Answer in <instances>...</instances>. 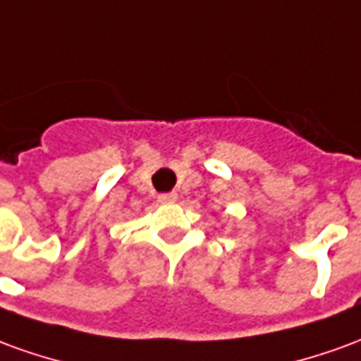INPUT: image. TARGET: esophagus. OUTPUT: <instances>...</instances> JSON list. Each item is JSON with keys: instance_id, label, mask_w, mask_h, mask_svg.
<instances>
[{"instance_id": "esophagus-1", "label": "esophagus", "mask_w": 361, "mask_h": 361, "mask_svg": "<svg viewBox=\"0 0 361 361\" xmlns=\"http://www.w3.org/2000/svg\"><path fill=\"white\" fill-rule=\"evenodd\" d=\"M176 199H178V193H162V195H158V201H160V203H173V201H176Z\"/></svg>"}]
</instances>
